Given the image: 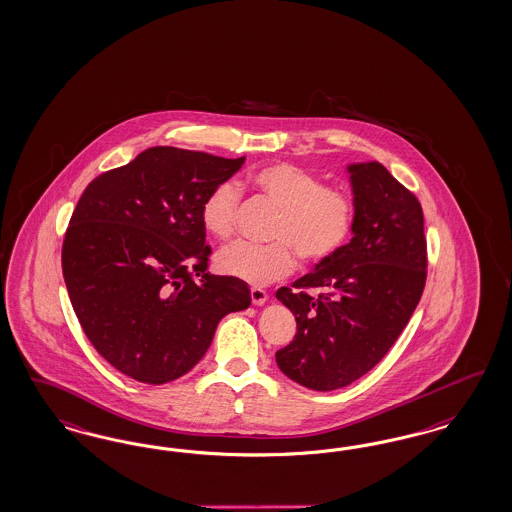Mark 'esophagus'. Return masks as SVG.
Returning <instances> with one entry per match:
<instances>
[{"label":"esophagus","mask_w":512,"mask_h":512,"mask_svg":"<svg viewBox=\"0 0 512 512\" xmlns=\"http://www.w3.org/2000/svg\"><path fill=\"white\" fill-rule=\"evenodd\" d=\"M266 300H268V295H266V291H263V289H259V287H253V289H251V302H253L255 306H263Z\"/></svg>","instance_id":"34e87169"}]
</instances>
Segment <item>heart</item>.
I'll return each mask as SVG.
<instances>
[{
	"instance_id": "obj_1",
	"label": "heart",
	"mask_w": 512,
	"mask_h": 512,
	"mask_svg": "<svg viewBox=\"0 0 512 512\" xmlns=\"http://www.w3.org/2000/svg\"><path fill=\"white\" fill-rule=\"evenodd\" d=\"M249 185L278 210L268 246L234 242L215 255L221 274L249 283L268 285L287 276L295 266L297 251L304 263H318L348 242L353 227V200L338 187H323V179L293 162H272L249 174ZM240 204L238 189L225 181L206 196L200 217L215 238L234 232Z\"/></svg>"
}]
</instances>
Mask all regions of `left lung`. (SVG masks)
I'll list each match as a JSON object with an SVG mask.
<instances>
[{
	"label": "left lung",
	"instance_id": "obj_1",
	"mask_svg": "<svg viewBox=\"0 0 512 512\" xmlns=\"http://www.w3.org/2000/svg\"><path fill=\"white\" fill-rule=\"evenodd\" d=\"M353 194L352 240L276 299L297 335L276 352L280 371L304 388L350 386L382 361L414 314L427 249L418 198L380 162L346 168Z\"/></svg>",
	"mask_w": 512,
	"mask_h": 512
}]
</instances>
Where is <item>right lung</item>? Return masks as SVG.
<instances>
[{"instance_id":"1","label":"right lung","mask_w":512,"mask_h":512,"mask_svg":"<svg viewBox=\"0 0 512 512\" xmlns=\"http://www.w3.org/2000/svg\"><path fill=\"white\" fill-rule=\"evenodd\" d=\"M246 157L149 147L92 179L71 215L62 272L96 352L117 371L166 384L187 374L217 323L246 310V282L213 276L200 210Z\"/></svg>"}]
</instances>
